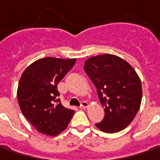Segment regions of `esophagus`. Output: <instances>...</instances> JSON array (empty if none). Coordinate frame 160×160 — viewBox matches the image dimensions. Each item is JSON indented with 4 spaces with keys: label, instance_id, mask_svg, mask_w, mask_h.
I'll return each instance as SVG.
<instances>
[{
    "label": "esophagus",
    "instance_id": "1",
    "mask_svg": "<svg viewBox=\"0 0 160 160\" xmlns=\"http://www.w3.org/2000/svg\"><path fill=\"white\" fill-rule=\"evenodd\" d=\"M88 106V102H86V101H82L81 103H80V109H85V108H87Z\"/></svg>",
    "mask_w": 160,
    "mask_h": 160
}]
</instances>
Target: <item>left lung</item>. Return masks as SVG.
<instances>
[{"label":"left lung","mask_w":160,"mask_h":160,"mask_svg":"<svg viewBox=\"0 0 160 160\" xmlns=\"http://www.w3.org/2000/svg\"><path fill=\"white\" fill-rule=\"evenodd\" d=\"M84 71L96 86L104 118L97 128L105 133H117L132 122L142 101L141 80L128 62L104 54L87 59Z\"/></svg>","instance_id":"8db88e82"}]
</instances>
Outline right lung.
Returning <instances> with one entry per match:
<instances>
[{
  "label": "right lung",
  "instance_id": "obj_1",
  "mask_svg": "<svg viewBox=\"0 0 160 160\" xmlns=\"http://www.w3.org/2000/svg\"><path fill=\"white\" fill-rule=\"evenodd\" d=\"M76 59L45 58L30 64L21 78L18 101L26 119L38 132L55 136L67 128L74 111L60 102L58 84Z\"/></svg>",
  "mask_w": 160,
  "mask_h": 160
}]
</instances>
